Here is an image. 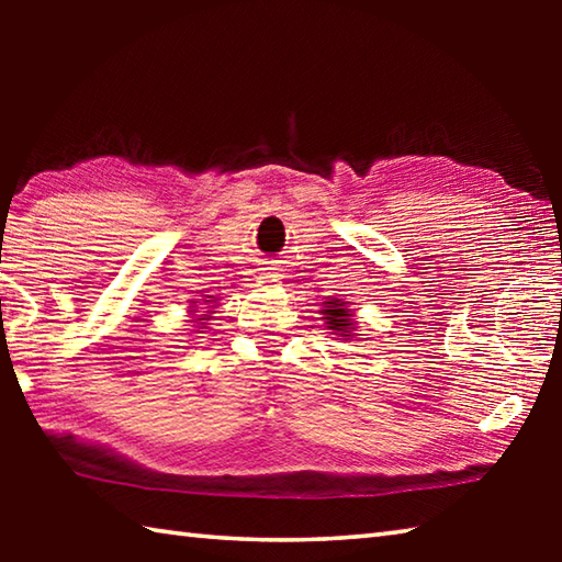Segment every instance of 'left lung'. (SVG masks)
<instances>
[{"label": "left lung", "instance_id": "obj_1", "mask_svg": "<svg viewBox=\"0 0 562 562\" xmlns=\"http://www.w3.org/2000/svg\"><path fill=\"white\" fill-rule=\"evenodd\" d=\"M327 307H329V310H325V315H327L325 319H327L329 329H337V331H341V337H349V335H347L349 327H351L349 310H345V304H341L339 300L327 302Z\"/></svg>", "mask_w": 562, "mask_h": 562}]
</instances>
